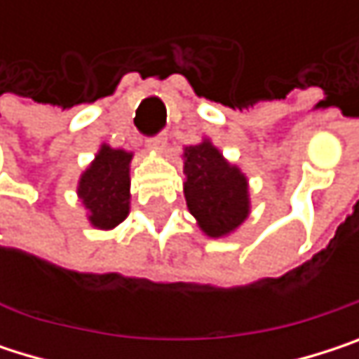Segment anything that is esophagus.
Here are the masks:
<instances>
[{
    "label": "esophagus",
    "instance_id": "1",
    "mask_svg": "<svg viewBox=\"0 0 359 359\" xmlns=\"http://www.w3.org/2000/svg\"><path fill=\"white\" fill-rule=\"evenodd\" d=\"M166 133H160V135H156V137H151L149 141H147V145L154 149V151H162L164 147H166Z\"/></svg>",
    "mask_w": 359,
    "mask_h": 359
}]
</instances>
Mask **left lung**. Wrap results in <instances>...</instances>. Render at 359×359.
<instances>
[{
	"mask_svg": "<svg viewBox=\"0 0 359 359\" xmlns=\"http://www.w3.org/2000/svg\"><path fill=\"white\" fill-rule=\"evenodd\" d=\"M184 199L208 237H226L250 216L245 175L203 139L184 147Z\"/></svg>",
	"mask_w": 359,
	"mask_h": 359,
	"instance_id": "obj_1",
	"label": "left lung"
}]
</instances>
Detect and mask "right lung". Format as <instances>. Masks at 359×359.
<instances>
[{
	"instance_id": "1",
	"label": "right lung",
	"mask_w": 359,
	"mask_h": 359,
	"mask_svg": "<svg viewBox=\"0 0 359 359\" xmlns=\"http://www.w3.org/2000/svg\"><path fill=\"white\" fill-rule=\"evenodd\" d=\"M133 154L102 145L91 166L81 175L79 197L89 210V222L95 229H114L128 216Z\"/></svg>"
}]
</instances>
